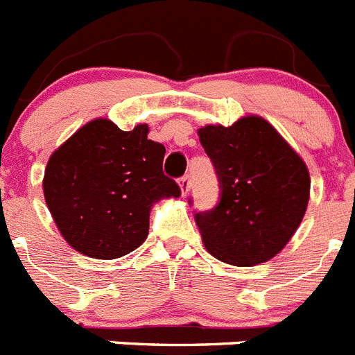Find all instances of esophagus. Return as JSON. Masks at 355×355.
I'll list each match as a JSON object with an SVG mask.
<instances>
[{
  "instance_id": "obj_1",
  "label": "esophagus",
  "mask_w": 355,
  "mask_h": 355,
  "mask_svg": "<svg viewBox=\"0 0 355 355\" xmlns=\"http://www.w3.org/2000/svg\"><path fill=\"white\" fill-rule=\"evenodd\" d=\"M180 188H181V196L187 197L188 192H190V188H192V180H190V175H183V178H181Z\"/></svg>"
}]
</instances>
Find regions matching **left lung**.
<instances>
[{
  "label": "left lung",
  "instance_id": "obj_1",
  "mask_svg": "<svg viewBox=\"0 0 355 355\" xmlns=\"http://www.w3.org/2000/svg\"><path fill=\"white\" fill-rule=\"evenodd\" d=\"M220 181V202L196 213L206 250L234 266L272 259L299 229L309 202V171L297 150L258 115L199 128Z\"/></svg>",
  "mask_w": 355,
  "mask_h": 355
}]
</instances>
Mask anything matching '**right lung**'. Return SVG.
I'll use <instances>...</instances> for the list:
<instances>
[{
    "label": "right lung",
    "instance_id": "add662e5",
    "mask_svg": "<svg viewBox=\"0 0 355 355\" xmlns=\"http://www.w3.org/2000/svg\"><path fill=\"white\" fill-rule=\"evenodd\" d=\"M147 133V124L122 131L94 119L49 156L44 199L74 250L96 259L126 256L146 241L153 205L181 196L163 174L165 147Z\"/></svg>",
    "mask_w": 355,
    "mask_h": 355
}]
</instances>
